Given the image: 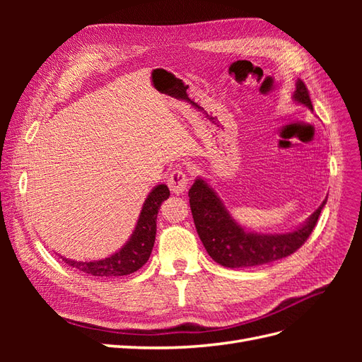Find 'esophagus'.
<instances>
[{
  "label": "esophagus",
  "mask_w": 362,
  "mask_h": 362,
  "mask_svg": "<svg viewBox=\"0 0 362 362\" xmlns=\"http://www.w3.org/2000/svg\"><path fill=\"white\" fill-rule=\"evenodd\" d=\"M168 185L169 189L172 190V193L175 194H181L185 190H187V185H189V178L187 175H185L182 170L177 169L170 173V177L168 178Z\"/></svg>",
  "instance_id": "34e87169"
}]
</instances>
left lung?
Masks as SVG:
<instances>
[{
	"instance_id": "obj_1",
	"label": "left lung",
	"mask_w": 362,
	"mask_h": 362,
	"mask_svg": "<svg viewBox=\"0 0 362 362\" xmlns=\"http://www.w3.org/2000/svg\"><path fill=\"white\" fill-rule=\"evenodd\" d=\"M293 101L308 107L313 112L308 90L300 80L296 81ZM189 198L196 231L208 255L221 266L229 269L261 266L291 255L313 233L327 201L326 196L322 205L293 231L262 234L249 231L240 225L229 214L221 196L210 182L201 177L194 180L189 190Z\"/></svg>"
}]
</instances>
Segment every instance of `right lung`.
<instances>
[{"label":"right lung","instance_id":"right-lung-1","mask_svg":"<svg viewBox=\"0 0 362 362\" xmlns=\"http://www.w3.org/2000/svg\"><path fill=\"white\" fill-rule=\"evenodd\" d=\"M169 194L170 192L166 184H158L149 192L140 210L133 234L115 254L92 261H75L62 257L63 261L71 267L87 273V275L101 278L124 276L137 272L151 257L157 233V214L161 202L168 199Z\"/></svg>","mask_w":362,"mask_h":362}]
</instances>
